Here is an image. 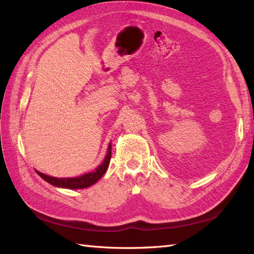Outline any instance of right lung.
<instances>
[{
  "mask_svg": "<svg viewBox=\"0 0 254 254\" xmlns=\"http://www.w3.org/2000/svg\"><path fill=\"white\" fill-rule=\"evenodd\" d=\"M110 159H111V143H109V145H108L107 154L105 156L104 161H102L97 168H95V170L89 171L87 174H84L82 176L74 177V178H56V177H51V176L42 174V172H39L38 170L36 171L37 174L42 178V179L47 181L48 183H50L52 186H55L57 188L71 189V190L74 189V190H76V189H85V188L94 186L95 183L105 175L108 167H109Z\"/></svg>",
  "mask_w": 254,
  "mask_h": 254,
  "instance_id": "1",
  "label": "right lung"
}]
</instances>
